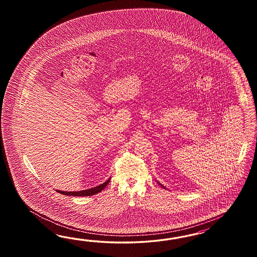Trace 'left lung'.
<instances>
[{
	"label": "left lung",
	"mask_w": 257,
	"mask_h": 257,
	"mask_svg": "<svg viewBox=\"0 0 257 257\" xmlns=\"http://www.w3.org/2000/svg\"><path fill=\"white\" fill-rule=\"evenodd\" d=\"M157 183H158V184H159V185H160V186H161V187H164V186H162V185H161V184H160V183H159V182H157ZM164 188H165V187H164Z\"/></svg>",
	"instance_id": "8db88e82"
}]
</instances>
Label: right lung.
I'll use <instances>...</instances> for the list:
<instances>
[{
	"label": "right lung",
	"instance_id": "obj_1",
	"mask_svg": "<svg viewBox=\"0 0 257 257\" xmlns=\"http://www.w3.org/2000/svg\"><path fill=\"white\" fill-rule=\"evenodd\" d=\"M109 182H110V178L106 180L104 183L101 184L100 186L85 189V190H80V191H63V190H56V189L55 190L60 194L68 195V196H92L98 192H101V190L108 185Z\"/></svg>",
	"mask_w": 257,
	"mask_h": 257
}]
</instances>
